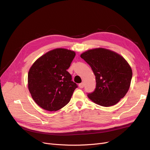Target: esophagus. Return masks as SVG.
<instances>
[{
    "label": "esophagus",
    "mask_w": 150,
    "mask_h": 150,
    "mask_svg": "<svg viewBox=\"0 0 150 150\" xmlns=\"http://www.w3.org/2000/svg\"><path fill=\"white\" fill-rule=\"evenodd\" d=\"M84 86V83H80V84H79V87H80V88H83Z\"/></svg>",
    "instance_id": "34e87169"
}]
</instances>
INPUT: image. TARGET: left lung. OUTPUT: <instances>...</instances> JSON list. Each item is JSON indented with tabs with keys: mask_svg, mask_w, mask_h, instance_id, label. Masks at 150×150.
Here are the masks:
<instances>
[{
	"mask_svg": "<svg viewBox=\"0 0 150 150\" xmlns=\"http://www.w3.org/2000/svg\"><path fill=\"white\" fill-rule=\"evenodd\" d=\"M80 57L96 76V88L88 93V98L105 107L117 104L130 87L132 72L128 62L119 54L103 48L89 50Z\"/></svg>",
	"mask_w": 150,
	"mask_h": 150,
	"instance_id": "obj_1",
	"label": "left lung"
}]
</instances>
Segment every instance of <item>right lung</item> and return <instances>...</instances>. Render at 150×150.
<instances>
[{"label": "right lung", "instance_id": "obj_1", "mask_svg": "<svg viewBox=\"0 0 150 150\" xmlns=\"http://www.w3.org/2000/svg\"><path fill=\"white\" fill-rule=\"evenodd\" d=\"M75 52L56 49L39 58L30 67L28 88L33 100L42 109L56 111L66 106L78 87L67 72Z\"/></svg>", "mask_w": 150, "mask_h": 150}]
</instances>
